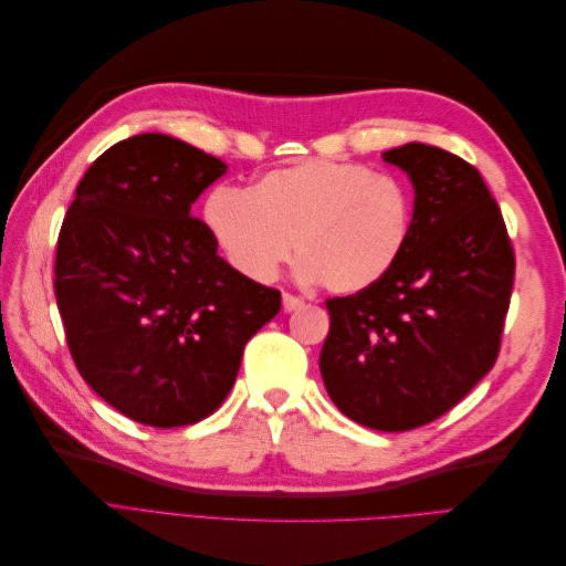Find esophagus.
<instances>
[{"instance_id": "1", "label": "esophagus", "mask_w": 566, "mask_h": 566, "mask_svg": "<svg viewBox=\"0 0 566 566\" xmlns=\"http://www.w3.org/2000/svg\"><path fill=\"white\" fill-rule=\"evenodd\" d=\"M304 306V300L293 295V293H283V310L285 312H295V310H302Z\"/></svg>"}]
</instances>
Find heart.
<instances>
[{"label":"heart","mask_w":566,"mask_h":566,"mask_svg":"<svg viewBox=\"0 0 566 566\" xmlns=\"http://www.w3.org/2000/svg\"><path fill=\"white\" fill-rule=\"evenodd\" d=\"M202 217L243 276H276L293 241L300 276L335 295L378 285L413 231V202L399 179L328 158L271 169L248 193L217 186Z\"/></svg>","instance_id":"obj_1"}]
</instances>
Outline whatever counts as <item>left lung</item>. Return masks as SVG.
Wrapping results in <instances>:
<instances>
[{
  "instance_id": "obj_1",
  "label": "left lung",
  "mask_w": 566,
  "mask_h": 566,
  "mask_svg": "<svg viewBox=\"0 0 566 566\" xmlns=\"http://www.w3.org/2000/svg\"><path fill=\"white\" fill-rule=\"evenodd\" d=\"M382 158L413 181V231L378 285L325 300L331 331L318 364L347 418L406 432L441 418L493 368L515 250L476 167L424 144Z\"/></svg>"
}]
</instances>
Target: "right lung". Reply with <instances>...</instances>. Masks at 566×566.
Returning a JSON list of instances; mask_svg holds the SVG:
<instances>
[{"label":"right lung","mask_w":566,"mask_h":566,"mask_svg":"<svg viewBox=\"0 0 566 566\" xmlns=\"http://www.w3.org/2000/svg\"><path fill=\"white\" fill-rule=\"evenodd\" d=\"M227 165L165 134L111 146L75 188L56 243L67 349L115 410L150 427L212 416L281 293L217 254L191 205Z\"/></svg>","instance_id":"add662e5"}]
</instances>
